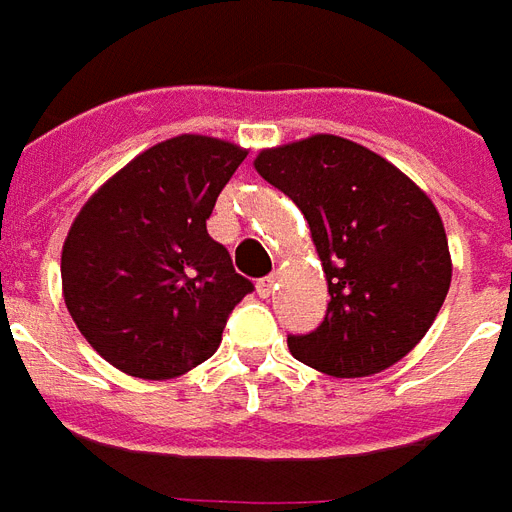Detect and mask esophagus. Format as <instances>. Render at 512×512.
Returning <instances> with one entry per match:
<instances>
[{
  "label": "esophagus",
  "mask_w": 512,
  "mask_h": 512,
  "mask_svg": "<svg viewBox=\"0 0 512 512\" xmlns=\"http://www.w3.org/2000/svg\"><path fill=\"white\" fill-rule=\"evenodd\" d=\"M275 286H278V275H267V278H261L256 283V292H259V297H270L275 292Z\"/></svg>",
  "instance_id": "34e87169"
}]
</instances>
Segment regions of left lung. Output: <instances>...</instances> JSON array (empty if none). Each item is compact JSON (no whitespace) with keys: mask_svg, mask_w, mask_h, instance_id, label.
I'll list each match as a JSON object with an SVG mask.
<instances>
[{"mask_svg":"<svg viewBox=\"0 0 512 512\" xmlns=\"http://www.w3.org/2000/svg\"><path fill=\"white\" fill-rule=\"evenodd\" d=\"M253 166L300 207L327 275L324 322L289 335L294 357L338 379L379 374L406 357L453 278L434 201L382 155L341 136L264 149Z\"/></svg>","mask_w":512,"mask_h":512,"instance_id":"8db88e82","label":"left lung"}]
</instances>
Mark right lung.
I'll list each match as a JSON object with an SVG mask.
<instances>
[{"instance_id":"add662e5","label":"right lung","mask_w":512,"mask_h":512,"mask_svg":"<svg viewBox=\"0 0 512 512\" xmlns=\"http://www.w3.org/2000/svg\"><path fill=\"white\" fill-rule=\"evenodd\" d=\"M245 149L210 136L160 141L81 207L62 248V294L92 349L138 379L210 360L253 283L207 220Z\"/></svg>"}]
</instances>
